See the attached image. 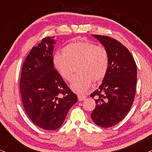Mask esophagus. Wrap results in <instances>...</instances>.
Wrapping results in <instances>:
<instances>
[{
    "label": "esophagus",
    "instance_id": "obj_1",
    "mask_svg": "<svg viewBox=\"0 0 152 152\" xmlns=\"http://www.w3.org/2000/svg\"><path fill=\"white\" fill-rule=\"evenodd\" d=\"M77 97H78V100L79 101H83L84 99L86 98V96L85 95H81V94H79V95H77Z\"/></svg>",
    "mask_w": 152,
    "mask_h": 152
}]
</instances>
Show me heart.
Here are the masks:
<instances>
[{"label": "heart", "mask_w": 152, "mask_h": 152, "mask_svg": "<svg viewBox=\"0 0 152 152\" xmlns=\"http://www.w3.org/2000/svg\"><path fill=\"white\" fill-rule=\"evenodd\" d=\"M54 65L59 74L67 81L73 75V65L78 64L79 72L71 82L70 87L77 93L88 90L94 81L104 77L109 66L108 53L104 48L90 42H75L65 48V53H56L53 58Z\"/></svg>", "instance_id": "1"}]
</instances>
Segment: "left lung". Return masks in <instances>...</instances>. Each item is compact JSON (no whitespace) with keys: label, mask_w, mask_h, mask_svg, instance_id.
I'll list each match as a JSON object with an SVG mask.
<instances>
[{"label":"left lung","mask_w":152,"mask_h":152,"mask_svg":"<svg viewBox=\"0 0 152 152\" xmlns=\"http://www.w3.org/2000/svg\"><path fill=\"white\" fill-rule=\"evenodd\" d=\"M108 53L107 71L99 88L90 96L96 97L91 118L97 126L111 127L129 113L134 99L137 80V65L125 46L112 37L92 35Z\"/></svg>","instance_id":"left-lung-1"}]
</instances>
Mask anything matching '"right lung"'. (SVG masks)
<instances>
[{
    "label": "right lung",
    "instance_id": "right-lung-1",
    "mask_svg": "<svg viewBox=\"0 0 152 152\" xmlns=\"http://www.w3.org/2000/svg\"><path fill=\"white\" fill-rule=\"evenodd\" d=\"M55 36L42 39L32 48L23 65L20 91L23 107L34 124L46 130H55L63 124L67 112L77 102L55 69Z\"/></svg>",
    "mask_w": 152,
    "mask_h": 152
}]
</instances>
